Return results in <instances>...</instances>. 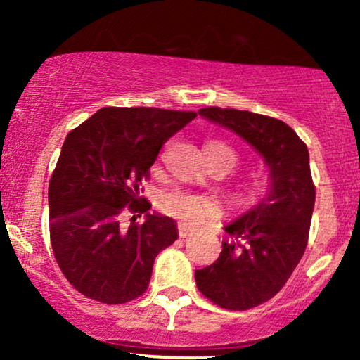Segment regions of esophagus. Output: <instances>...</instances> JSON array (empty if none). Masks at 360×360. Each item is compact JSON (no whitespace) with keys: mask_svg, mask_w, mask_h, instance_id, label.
<instances>
[{"mask_svg":"<svg viewBox=\"0 0 360 360\" xmlns=\"http://www.w3.org/2000/svg\"><path fill=\"white\" fill-rule=\"evenodd\" d=\"M177 233H179L181 238H186L193 233V229L186 225V223H179V225H177Z\"/></svg>","mask_w":360,"mask_h":360,"instance_id":"obj_1","label":"esophagus"}]
</instances>
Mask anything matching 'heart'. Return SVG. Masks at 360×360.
Wrapping results in <instances>:
<instances>
[{"mask_svg": "<svg viewBox=\"0 0 360 360\" xmlns=\"http://www.w3.org/2000/svg\"><path fill=\"white\" fill-rule=\"evenodd\" d=\"M205 152L210 160L223 162L229 171L237 166V152L226 143L210 142ZM267 189H269V179L266 176H254L237 186L235 198L243 201V203H252V201L262 198L267 193ZM157 205L169 217L186 223H193V225L213 218L218 213V206L212 198L193 193L184 188L164 189L157 198Z\"/></svg>", "mask_w": 360, "mask_h": 360, "instance_id": "1", "label": "heart"}]
</instances>
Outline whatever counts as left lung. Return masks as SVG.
Wrapping results in <instances>:
<instances>
[{"instance_id": "obj_1", "label": "left lung", "mask_w": 360, "mask_h": 360, "mask_svg": "<svg viewBox=\"0 0 360 360\" xmlns=\"http://www.w3.org/2000/svg\"><path fill=\"white\" fill-rule=\"evenodd\" d=\"M200 115L240 135L271 171L269 194L225 226L230 238L220 257L194 272L206 298L243 311L278 295L307 249L315 206L308 147L278 118L218 106L201 108Z\"/></svg>"}]
</instances>
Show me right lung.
Masks as SVG:
<instances>
[{
    "instance_id": "add662e5",
    "label": "right lung",
    "mask_w": 360,
    "mask_h": 360,
    "mask_svg": "<svg viewBox=\"0 0 360 360\" xmlns=\"http://www.w3.org/2000/svg\"><path fill=\"white\" fill-rule=\"evenodd\" d=\"M196 115L108 106L68 134L49 183V229L53 257L81 295L122 304L146 292L157 254L174 243L177 229L172 218L147 213L142 181ZM125 209L146 212V221L123 229Z\"/></svg>"
}]
</instances>
